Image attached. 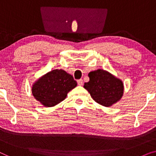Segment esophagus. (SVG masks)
Returning a JSON list of instances; mask_svg holds the SVG:
<instances>
[{
	"label": "esophagus",
	"instance_id": "34e87169",
	"mask_svg": "<svg viewBox=\"0 0 156 156\" xmlns=\"http://www.w3.org/2000/svg\"><path fill=\"white\" fill-rule=\"evenodd\" d=\"M77 84L80 85V86H82V85L83 84V80H82V79H80V80H77Z\"/></svg>",
	"mask_w": 156,
	"mask_h": 156
}]
</instances>
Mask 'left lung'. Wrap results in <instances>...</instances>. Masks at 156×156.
<instances>
[{
    "label": "left lung",
    "instance_id": "left-lung-1",
    "mask_svg": "<svg viewBox=\"0 0 156 156\" xmlns=\"http://www.w3.org/2000/svg\"><path fill=\"white\" fill-rule=\"evenodd\" d=\"M88 76L89 81L84 83V87L98 104L109 107L121 99L123 84L121 80L100 69L90 72Z\"/></svg>",
    "mask_w": 156,
    "mask_h": 156
}]
</instances>
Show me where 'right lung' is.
Returning a JSON list of instances; mask_svg holds the SVG:
<instances>
[{"label": "right lung", "mask_w": 156, "mask_h": 156, "mask_svg": "<svg viewBox=\"0 0 156 156\" xmlns=\"http://www.w3.org/2000/svg\"><path fill=\"white\" fill-rule=\"evenodd\" d=\"M76 85L71 74L63 69H54L34 83L32 93L35 99L44 106L52 107L62 101L67 97V93Z\"/></svg>", "instance_id": "add662e5"}]
</instances>
